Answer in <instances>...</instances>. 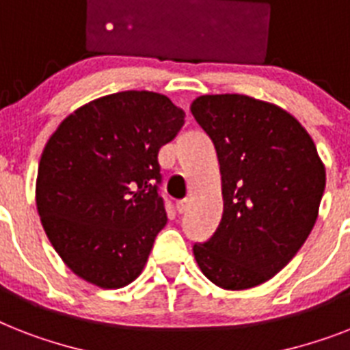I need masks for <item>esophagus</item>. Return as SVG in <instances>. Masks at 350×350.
I'll use <instances>...</instances> for the list:
<instances>
[{
    "label": "esophagus",
    "instance_id": "1",
    "mask_svg": "<svg viewBox=\"0 0 350 350\" xmlns=\"http://www.w3.org/2000/svg\"><path fill=\"white\" fill-rule=\"evenodd\" d=\"M189 208V200L185 198V200H180V201H176V210L180 212V214H183L185 210Z\"/></svg>",
    "mask_w": 350,
    "mask_h": 350
}]
</instances>
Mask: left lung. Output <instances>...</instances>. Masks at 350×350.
Wrapping results in <instances>:
<instances>
[{
	"mask_svg": "<svg viewBox=\"0 0 350 350\" xmlns=\"http://www.w3.org/2000/svg\"><path fill=\"white\" fill-rule=\"evenodd\" d=\"M190 111L214 142L223 217L196 262L228 291L255 288L297 255L318 217L325 165L306 127L254 96L201 95Z\"/></svg>",
	"mask_w": 350,
	"mask_h": 350,
	"instance_id": "8db88e82",
	"label": "left lung"
}]
</instances>
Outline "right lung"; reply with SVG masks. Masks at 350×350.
I'll return each mask as SVG.
<instances>
[{"label":"right lung","instance_id":"obj_1","mask_svg":"<svg viewBox=\"0 0 350 350\" xmlns=\"http://www.w3.org/2000/svg\"><path fill=\"white\" fill-rule=\"evenodd\" d=\"M183 122L185 111L165 95L129 90L88 102L48 138L37 212L77 277L118 289L142 273L167 224L158 152Z\"/></svg>","mask_w":350,"mask_h":350}]
</instances>
